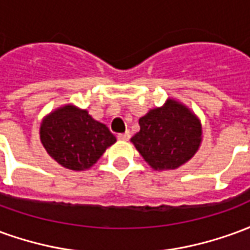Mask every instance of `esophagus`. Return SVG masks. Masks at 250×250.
<instances>
[{"label":"esophagus","mask_w":250,"mask_h":250,"mask_svg":"<svg viewBox=\"0 0 250 250\" xmlns=\"http://www.w3.org/2000/svg\"><path fill=\"white\" fill-rule=\"evenodd\" d=\"M130 138H131L130 131H125V134H119V135H118V139H119V141H128Z\"/></svg>","instance_id":"34e87169"}]
</instances>
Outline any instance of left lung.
<instances>
[{
  "mask_svg": "<svg viewBox=\"0 0 250 250\" xmlns=\"http://www.w3.org/2000/svg\"><path fill=\"white\" fill-rule=\"evenodd\" d=\"M141 128L131 138L148 166L157 171L175 170L197 154L202 125L194 111L177 99L151 108L139 119Z\"/></svg>",
  "mask_w": 250,
  "mask_h": 250,
  "instance_id": "obj_1",
  "label": "left lung"
}]
</instances>
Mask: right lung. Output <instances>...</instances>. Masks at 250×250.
<instances>
[{
	"label": "right lung",
	"instance_id": "1",
	"mask_svg": "<svg viewBox=\"0 0 250 250\" xmlns=\"http://www.w3.org/2000/svg\"><path fill=\"white\" fill-rule=\"evenodd\" d=\"M40 141L49 157L62 167L84 171L98 162L116 138L87 109L69 103L42 118Z\"/></svg>",
	"mask_w": 250,
	"mask_h": 250
}]
</instances>
